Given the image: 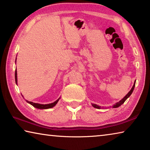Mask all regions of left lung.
Returning <instances> with one entry per match:
<instances>
[{
  "instance_id": "obj_1",
  "label": "left lung",
  "mask_w": 150,
  "mask_h": 150,
  "mask_svg": "<svg viewBox=\"0 0 150 150\" xmlns=\"http://www.w3.org/2000/svg\"><path fill=\"white\" fill-rule=\"evenodd\" d=\"M135 84H136V81H134V83L133 87H132V88H131V90H130V91H129L128 93L127 94V95H126L125 96H124V97L122 98V99L120 100V101H119V102L116 103L115 105H113V106H112L113 108H118V107H119V106L122 105V104H123L124 102H125L127 98H128L129 97V96H130L132 95V93L133 91H134V87H135ZM92 106H93V107H95V108H98V109H100V108H101V106H98V105H95V104H92Z\"/></svg>"
}]
</instances>
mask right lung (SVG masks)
<instances>
[{
	"instance_id": "right-lung-1",
	"label": "right lung",
	"mask_w": 150,
	"mask_h": 150,
	"mask_svg": "<svg viewBox=\"0 0 150 150\" xmlns=\"http://www.w3.org/2000/svg\"><path fill=\"white\" fill-rule=\"evenodd\" d=\"M15 81H16V83L17 84V71H16V70H15ZM59 98H58V99L57 100H55V102L52 103H50V104H46V105H42V104H39V103H34L33 102H31V101H28L27 100H26L28 103L30 104V105H32L34 107L36 108L47 109V108H53L54 106H55V105H56V104L57 103L58 101H59Z\"/></svg>"
}]
</instances>
